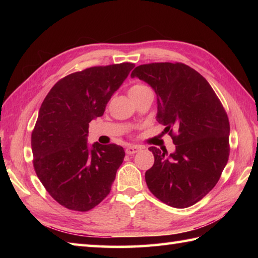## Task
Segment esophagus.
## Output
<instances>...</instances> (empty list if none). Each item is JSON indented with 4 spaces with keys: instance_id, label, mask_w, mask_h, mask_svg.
Masks as SVG:
<instances>
[{
    "instance_id": "esophagus-1",
    "label": "esophagus",
    "mask_w": 258,
    "mask_h": 258,
    "mask_svg": "<svg viewBox=\"0 0 258 258\" xmlns=\"http://www.w3.org/2000/svg\"><path fill=\"white\" fill-rule=\"evenodd\" d=\"M140 151H141V147H140V146L133 145V146L126 147L125 153H126V154H127V155H133V154H135V153H138V152H140Z\"/></svg>"
}]
</instances>
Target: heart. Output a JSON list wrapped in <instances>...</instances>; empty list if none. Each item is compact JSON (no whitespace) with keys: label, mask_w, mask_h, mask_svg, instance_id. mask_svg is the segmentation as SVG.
Masks as SVG:
<instances>
[{"label":"heart","mask_w":258,"mask_h":258,"mask_svg":"<svg viewBox=\"0 0 258 258\" xmlns=\"http://www.w3.org/2000/svg\"><path fill=\"white\" fill-rule=\"evenodd\" d=\"M146 90H150V87L147 85H145L143 83H135L131 86L130 95L132 96V95H135V94H138V93H141V92L146 91Z\"/></svg>","instance_id":"1"}]
</instances>
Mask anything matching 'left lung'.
Returning a JSON list of instances; mask_svg holds the SVG:
<instances>
[{"label": "left lung", "instance_id": "left-lung-1", "mask_svg": "<svg viewBox=\"0 0 258 258\" xmlns=\"http://www.w3.org/2000/svg\"><path fill=\"white\" fill-rule=\"evenodd\" d=\"M132 78L149 83L157 95L156 119L165 126L176 151L150 147L154 165L147 187L165 204L185 208L214 188L229 156V122L210 83L183 63L136 67Z\"/></svg>", "mask_w": 258, "mask_h": 258}]
</instances>
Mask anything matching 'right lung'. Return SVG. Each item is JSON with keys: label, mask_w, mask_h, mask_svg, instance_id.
I'll return each mask as SVG.
<instances>
[{"label": "right lung", "mask_w": 258, "mask_h": 258, "mask_svg": "<svg viewBox=\"0 0 258 258\" xmlns=\"http://www.w3.org/2000/svg\"><path fill=\"white\" fill-rule=\"evenodd\" d=\"M134 67L124 62L69 74L42 103L31 136L33 166L47 193L69 210L90 211L111 191L125 152L116 144L90 149L87 134Z\"/></svg>", "instance_id": "obj_1"}]
</instances>
